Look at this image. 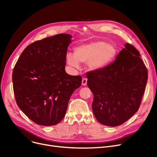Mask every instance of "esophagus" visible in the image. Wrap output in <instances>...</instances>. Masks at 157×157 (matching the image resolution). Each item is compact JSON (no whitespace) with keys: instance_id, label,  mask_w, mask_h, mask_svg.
Returning <instances> with one entry per match:
<instances>
[{"instance_id":"obj_1","label":"esophagus","mask_w":157,"mask_h":157,"mask_svg":"<svg viewBox=\"0 0 157 157\" xmlns=\"http://www.w3.org/2000/svg\"><path fill=\"white\" fill-rule=\"evenodd\" d=\"M87 84V79L85 78H83L82 79V85L85 86Z\"/></svg>"}]
</instances>
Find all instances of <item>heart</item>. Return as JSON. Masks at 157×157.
<instances>
[{"instance_id":"obj_1","label":"heart","mask_w":157,"mask_h":157,"mask_svg":"<svg viewBox=\"0 0 157 157\" xmlns=\"http://www.w3.org/2000/svg\"><path fill=\"white\" fill-rule=\"evenodd\" d=\"M118 46L114 43L97 40L76 46L74 54L67 53L65 60L72 67L78 69L79 62L86 63L90 71H98L109 66L116 59Z\"/></svg>"}]
</instances>
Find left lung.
<instances>
[{"instance_id":"8db88e82","label":"left lung","mask_w":157,"mask_h":157,"mask_svg":"<svg viewBox=\"0 0 157 157\" xmlns=\"http://www.w3.org/2000/svg\"><path fill=\"white\" fill-rule=\"evenodd\" d=\"M137 49L126 43L114 62L87 72V85L94 94L92 111L102 125L117 127L138 111L147 79V71Z\"/></svg>"}]
</instances>
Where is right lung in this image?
I'll return each instance as SVG.
<instances>
[{"instance_id":"add662e5","label":"right lung","mask_w":157,"mask_h":157,"mask_svg":"<svg viewBox=\"0 0 157 157\" xmlns=\"http://www.w3.org/2000/svg\"><path fill=\"white\" fill-rule=\"evenodd\" d=\"M72 36L60 34L36 41L24 49L13 72L16 103L32 121L55 125L64 118L70 97L81 85L80 76L65 72Z\"/></svg>"}]
</instances>
